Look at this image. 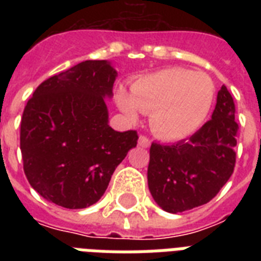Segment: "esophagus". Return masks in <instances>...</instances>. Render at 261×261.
Listing matches in <instances>:
<instances>
[{"instance_id":"1","label":"esophagus","mask_w":261,"mask_h":261,"mask_svg":"<svg viewBox=\"0 0 261 261\" xmlns=\"http://www.w3.org/2000/svg\"><path fill=\"white\" fill-rule=\"evenodd\" d=\"M138 145L142 147H149L150 146V139L145 137V135H141L138 139Z\"/></svg>"}]
</instances>
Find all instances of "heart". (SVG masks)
Segmentation results:
<instances>
[{
  "label": "heart",
  "instance_id": "b5f03b06",
  "mask_svg": "<svg viewBox=\"0 0 261 261\" xmlns=\"http://www.w3.org/2000/svg\"><path fill=\"white\" fill-rule=\"evenodd\" d=\"M131 96L118 90L120 110L137 118L150 114V128L163 139H182L206 123L215 100V84L204 71L168 67L142 75L131 84Z\"/></svg>",
  "mask_w": 261,
  "mask_h": 261
}]
</instances>
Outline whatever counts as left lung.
<instances>
[{
    "mask_svg": "<svg viewBox=\"0 0 261 261\" xmlns=\"http://www.w3.org/2000/svg\"><path fill=\"white\" fill-rule=\"evenodd\" d=\"M234 114L233 97L222 85L211 119L188 141L151 143L147 184L163 210L177 214L206 204L226 184L236 167Z\"/></svg>",
    "mask_w": 261,
    "mask_h": 261,
    "instance_id": "8db88e82",
    "label": "left lung"
}]
</instances>
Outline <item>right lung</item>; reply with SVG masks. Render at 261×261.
<instances>
[{
    "label": "right lung",
    "instance_id": "1",
    "mask_svg": "<svg viewBox=\"0 0 261 261\" xmlns=\"http://www.w3.org/2000/svg\"><path fill=\"white\" fill-rule=\"evenodd\" d=\"M116 70L85 61L43 81L28 100L20 126L24 173L40 196L66 208H85L106 192L137 131L108 124Z\"/></svg>",
    "mask_w": 261,
    "mask_h": 261
}]
</instances>
